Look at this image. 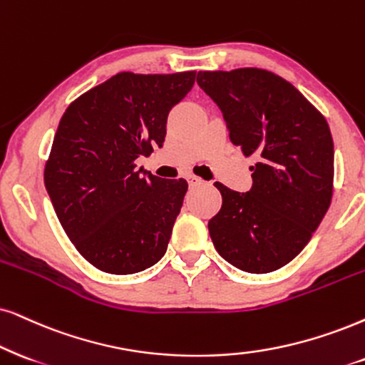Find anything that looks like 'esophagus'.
Returning <instances> with one entry per match:
<instances>
[{"instance_id": "1", "label": "esophagus", "mask_w": 365, "mask_h": 365, "mask_svg": "<svg viewBox=\"0 0 365 365\" xmlns=\"http://www.w3.org/2000/svg\"><path fill=\"white\" fill-rule=\"evenodd\" d=\"M187 180H188V185L190 187H197V185H200V183H204V180H202L200 177H197V175H188Z\"/></svg>"}]
</instances>
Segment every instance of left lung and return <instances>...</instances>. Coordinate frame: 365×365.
I'll list each match as a JSON object with an SVG mask.
<instances>
[{
    "label": "left lung",
    "mask_w": 365,
    "mask_h": 365,
    "mask_svg": "<svg viewBox=\"0 0 365 365\" xmlns=\"http://www.w3.org/2000/svg\"><path fill=\"white\" fill-rule=\"evenodd\" d=\"M197 84L222 110L230 141L257 158L249 192L215 182L222 207L209 220L212 242L246 273L279 269L303 251L330 207L329 123L297 87L264 68L202 71Z\"/></svg>",
    "instance_id": "obj_1"
}]
</instances>
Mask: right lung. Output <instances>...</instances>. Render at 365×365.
Returning a JSON list of instances; mask_svg holds the SVG:
<instances>
[{"instance_id":"right-lung-1","label":"right lung","mask_w":365,"mask_h":365,"mask_svg":"<svg viewBox=\"0 0 365 365\" xmlns=\"http://www.w3.org/2000/svg\"><path fill=\"white\" fill-rule=\"evenodd\" d=\"M195 71L119 72L68 106L45 163V188L81 256L110 274L140 273L167 252L188 183L136 168L167 135Z\"/></svg>"}]
</instances>
